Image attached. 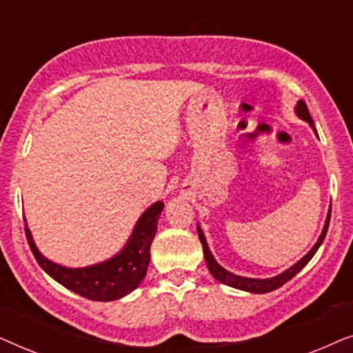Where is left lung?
<instances>
[{
    "label": "left lung",
    "instance_id": "1",
    "mask_svg": "<svg viewBox=\"0 0 353 353\" xmlns=\"http://www.w3.org/2000/svg\"><path fill=\"white\" fill-rule=\"evenodd\" d=\"M296 115L299 119H302L303 122H307L310 125L313 133L316 134V128L315 125H313V120L310 117V112H308L307 109V104L303 103V101H297L296 104ZM330 219H331V207L330 210H327V215H326V221H325V226H323V231L320 234V238L315 243V245L308 250V252L303 255V257L299 260L297 263H294L292 267H289L288 270H284L283 273L276 274V276H272V278H248V276H239V274H234L228 272V270L221 267V265L216 262L214 254L210 252L209 245H207V239L204 233H202L201 226L197 225V234H199V239H201V244H202V250H204V259H205V263H207V268H209V272L212 273V276H214L216 281L226 284V286L230 288H234V289H241V291H245V292H252V294H265V292H272L274 289L281 288L284 283H288L289 279H292L296 274L301 272V270L305 267V265L310 262L313 255L316 254V250L320 249V245L323 241H325V236L327 233V226H330Z\"/></svg>",
    "mask_w": 353,
    "mask_h": 353
}]
</instances>
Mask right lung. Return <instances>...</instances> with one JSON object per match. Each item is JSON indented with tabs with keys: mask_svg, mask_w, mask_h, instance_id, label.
Returning a JSON list of instances; mask_svg holds the SVG:
<instances>
[{
	"mask_svg": "<svg viewBox=\"0 0 353 353\" xmlns=\"http://www.w3.org/2000/svg\"><path fill=\"white\" fill-rule=\"evenodd\" d=\"M163 210V202L157 201L139 216L127 243L117 254L104 262L81 268H70L52 262L38 250L32 231L26 221V236L37 262L50 276L69 291L98 302L119 301L133 292L146 276L151 244Z\"/></svg>",
	"mask_w": 353,
	"mask_h": 353,
	"instance_id": "add662e5",
	"label": "right lung"
}]
</instances>
